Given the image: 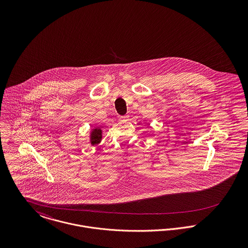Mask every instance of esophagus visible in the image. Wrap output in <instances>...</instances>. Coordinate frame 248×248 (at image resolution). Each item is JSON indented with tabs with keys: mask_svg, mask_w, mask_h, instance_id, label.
Returning <instances> with one entry per match:
<instances>
[{
	"mask_svg": "<svg viewBox=\"0 0 248 248\" xmlns=\"http://www.w3.org/2000/svg\"><path fill=\"white\" fill-rule=\"evenodd\" d=\"M119 120H120V121H127V120H128V115L119 116Z\"/></svg>",
	"mask_w": 248,
	"mask_h": 248,
	"instance_id": "esophagus-1",
	"label": "esophagus"
}]
</instances>
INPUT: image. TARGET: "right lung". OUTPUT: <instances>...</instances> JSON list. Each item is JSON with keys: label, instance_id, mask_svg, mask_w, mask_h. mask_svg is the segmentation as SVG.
Listing matches in <instances>:
<instances>
[{"label": "right lung", "instance_id": "add662e5", "mask_svg": "<svg viewBox=\"0 0 248 248\" xmlns=\"http://www.w3.org/2000/svg\"><path fill=\"white\" fill-rule=\"evenodd\" d=\"M102 139V131L100 129H94L93 132H92V135H91V141L92 144L94 145V144H97L99 143L100 140Z\"/></svg>", "mask_w": 248, "mask_h": 248}]
</instances>
